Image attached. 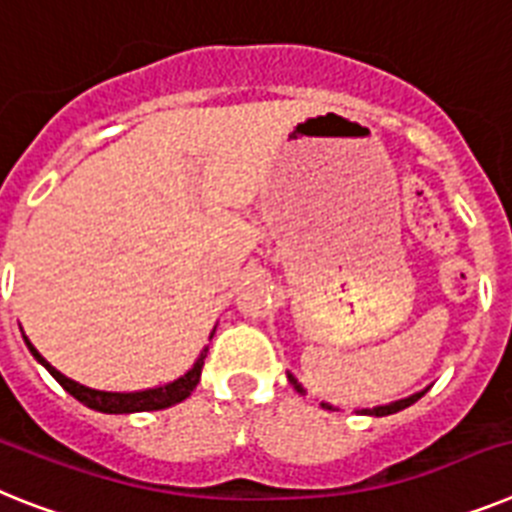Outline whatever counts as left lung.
<instances>
[{
  "mask_svg": "<svg viewBox=\"0 0 512 512\" xmlns=\"http://www.w3.org/2000/svg\"><path fill=\"white\" fill-rule=\"evenodd\" d=\"M289 382H291V385H294L296 390H299V393H304V388H302V385H299V382H296V377H294V375H289ZM422 395H424V390H422V393L409 395V398H403V401H393V403H388V406H375V409H362V414H369V416H388V414H395V411L409 409L411 403L419 401V398H422ZM322 409H333V406H330V403H322Z\"/></svg>",
  "mask_w": 512,
  "mask_h": 512,
  "instance_id": "8db88e82",
  "label": "left lung"
}]
</instances>
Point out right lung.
Returning <instances> with one entry per match:
<instances>
[{"instance_id":"obj_1","label":"right lung","mask_w":512,"mask_h":512,"mask_svg":"<svg viewBox=\"0 0 512 512\" xmlns=\"http://www.w3.org/2000/svg\"><path fill=\"white\" fill-rule=\"evenodd\" d=\"M216 333V330H213ZM210 333V338H213ZM25 338V346L30 349V354L36 356V362L44 364L46 369L51 372V377L62 385L64 390L70 395H75L77 401L85 403L88 409L101 411V414H135V411H161L169 409V406H176V403H182L184 398H190L192 390L197 388V382H200V372H203L205 356H208V346L200 351L197 356V362L192 364V369H187L182 377H176L174 382H166L161 388H148V390H135V393H109V390H96L88 388V385H80V382L70 380L67 375H62L57 367H51L46 362L44 356L38 354L36 346Z\"/></svg>"}]
</instances>
